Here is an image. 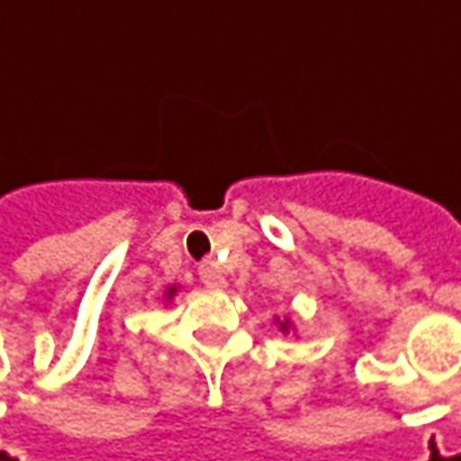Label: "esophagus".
Listing matches in <instances>:
<instances>
[{"mask_svg": "<svg viewBox=\"0 0 461 461\" xmlns=\"http://www.w3.org/2000/svg\"><path fill=\"white\" fill-rule=\"evenodd\" d=\"M199 279H202L207 286H214V289L224 286V276H221V272L217 269V264H212V262H204L202 267H199Z\"/></svg>", "mask_w": 461, "mask_h": 461, "instance_id": "obj_1", "label": "esophagus"}]
</instances>
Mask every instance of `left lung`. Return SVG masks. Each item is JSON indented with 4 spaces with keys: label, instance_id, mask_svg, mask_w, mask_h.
<instances>
[{
    "label": "left lung",
    "instance_id": "8db88e82",
    "mask_svg": "<svg viewBox=\"0 0 461 461\" xmlns=\"http://www.w3.org/2000/svg\"><path fill=\"white\" fill-rule=\"evenodd\" d=\"M282 330H286V321H285V324H282Z\"/></svg>",
    "mask_w": 461,
    "mask_h": 461
}]
</instances>
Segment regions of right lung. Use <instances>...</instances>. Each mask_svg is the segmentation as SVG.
<instances>
[{"label": "right lung", "instance_id": "add662e5", "mask_svg": "<svg viewBox=\"0 0 461 461\" xmlns=\"http://www.w3.org/2000/svg\"><path fill=\"white\" fill-rule=\"evenodd\" d=\"M172 294H175V289H169V294H167V297H172Z\"/></svg>", "mask_w": 461, "mask_h": 461}]
</instances>
